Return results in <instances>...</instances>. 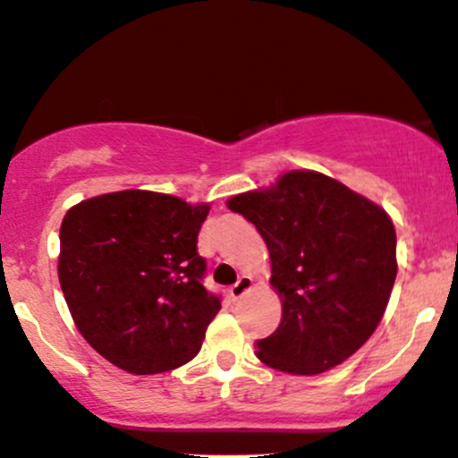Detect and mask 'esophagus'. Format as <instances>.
I'll list each match as a JSON object with an SVG mask.
<instances>
[{
  "label": "esophagus",
  "instance_id": "34e87169",
  "mask_svg": "<svg viewBox=\"0 0 458 458\" xmlns=\"http://www.w3.org/2000/svg\"><path fill=\"white\" fill-rule=\"evenodd\" d=\"M252 282H255V280H252L250 276H240L238 282H235V284L231 286V289H229V295L233 297V299H240V297H244L246 293L252 289Z\"/></svg>",
  "mask_w": 458,
  "mask_h": 458
}]
</instances>
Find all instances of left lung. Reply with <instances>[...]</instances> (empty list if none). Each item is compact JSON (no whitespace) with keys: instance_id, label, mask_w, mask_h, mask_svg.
I'll return each mask as SVG.
<instances>
[{"instance_id":"left-lung-1","label":"left lung","mask_w":458,"mask_h":458,"mask_svg":"<svg viewBox=\"0 0 458 458\" xmlns=\"http://www.w3.org/2000/svg\"><path fill=\"white\" fill-rule=\"evenodd\" d=\"M272 257L282 320L257 342L265 365L312 376L340 365L376 331L397 276L388 214L318 172H286L272 189L231 197Z\"/></svg>"}]
</instances>
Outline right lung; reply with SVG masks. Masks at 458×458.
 I'll return each instance as SVG.
<instances>
[{
    "instance_id": "add662e5",
    "label": "right lung",
    "mask_w": 458,
    "mask_h": 458,
    "mask_svg": "<svg viewBox=\"0 0 458 458\" xmlns=\"http://www.w3.org/2000/svg\"><path fill=\"white\" fill-rule=\"evenodd\" d=\"M210 206L152 191L81 201L61 223L59 282L78 331L112 365L150 376L199 352L220 295L197 235Z\"/></svg>"
}]
</instances>
